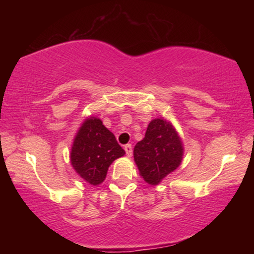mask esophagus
<instances>
[{
    "instance_id": "34e87169",
    "label": "esophagus",
    "mask_w": 254,
    "mask_h": 254,
    "mask_svg": "<svg viewBox=\"0 0 254 254\" xmlns=\"http://www.w3.org/2000/svg\"><path fill=\"white\" fill-rule=\"evenodd\" d=\"M124 150H126L127 157L132 156V145L131 144H127L126 147H124Z\"/></svg>"
}]
</instances>
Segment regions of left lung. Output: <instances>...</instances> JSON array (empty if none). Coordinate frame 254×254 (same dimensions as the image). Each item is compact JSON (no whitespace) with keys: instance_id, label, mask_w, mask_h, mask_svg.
I'll return each mask as SVG.
<instances>
[{"instance_id":"8db88e82","label":"left lung","mask_w":254,"mask_h":254,"mask_svg":"<svg viewBox=\"0 0 254 254\" xmlns=\"http://www.w3.org/2000/svg\"><path fill=\"white\" fill-rule=\"evenodd\" d=\"M133 156L142 178L156 186L182 163L183 142L169 121L154 119L149 123L143 140L135 144Z\"/></svg>"}]
</instances>
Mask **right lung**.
Here are the masks:
<instances>
[{"label":"right lung","instance_id":"right-lung-1","mask_svg":"<svg viewBox=\"0 0 254 254\" xmlns=\"http://www.w3.org/2000/svg\"><path fill=\"white\" fill-rule=\"evenodd\" d=\"M124 154L126 151L113 133L103 126L100 119L91 117L85 120L77 132L70 162L85 182L97 186L104 182L111 163Z\"/></svg>","mask_w":254,"mask_h":254}]
</instances>
